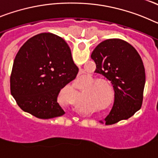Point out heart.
<instances>
[{"label": "heart", "mask_w": 158, "mask_h": 158, "mask_svg": "<svg viewBox=\"0 0 158 158\" xmlns=\"http://www.w3.org/2000/svg\"><path fill=\"white\" fill-rule=\"evenodd\" d=\"M94 78L91 77L89 81H93ZM104 83V84H103ZM108 85L110 86V89H112L111 85L107 81L98 78V79H95L94 81L91 82L90 86H93L91 89V95L94 100L96 102H98L100 104L103 103H107V100L109 99L110 96V89L108 88Z\"/></svg>", "instance_id": "1"}]
</instances>
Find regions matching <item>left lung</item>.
<instances>
[{"label":"left lung","instance_id":"obj_1","mask_svg":"<svg viewBox=\"0 0 158 158\" xmlns=\"http://www.w3.org/2000/svg\"><path fill=\"white\" fill-rule=\"evenodd\" d=\"M91 58L96 63L95 73L110 81L115 91L112 109L104 118L106 125L132 116L142 107L146 82L144 65L138 51L127 42L110 39L96 46Z\"/></svg>","mask_w":158,"mask_h":158}]
</instances>
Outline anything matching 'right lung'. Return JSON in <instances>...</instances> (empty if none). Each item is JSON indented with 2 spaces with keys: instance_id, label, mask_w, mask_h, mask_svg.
<instances>
[{
  "instance_id": "add662e5",
  "label": "right lung",
  "mask_w": 158,
  "mask_h": 158,
  "mask_svg": "<svg viewBox=\"0 0 158 158\" xmlns=\"http://www.w3.org/2000/svg\"><path fill=\"white\" fill-rule=\"evenodd\" d=\"M78 70L63 39L52 33L36 35L20 47L14 60L11 94L23 111L37 118L62 116L65 111L58 96Z\"/></svg>"
}]
</instances>
